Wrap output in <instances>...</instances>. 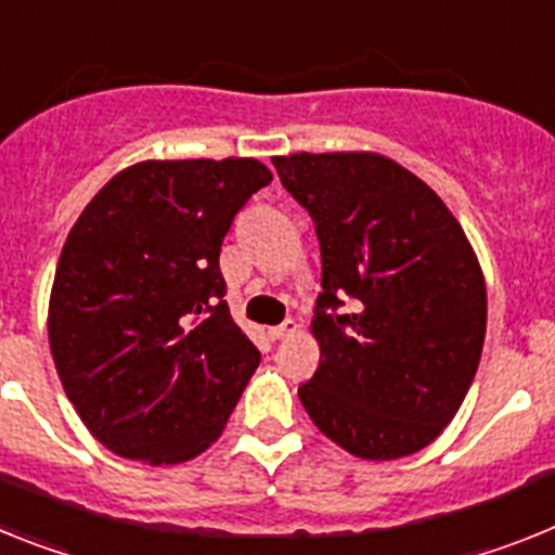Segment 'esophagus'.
I'll use <instances>...</instances> for the list:
<instances>
[{"instance_id": "esophagus-1", "label": "esophagus", "mask_w": 555, "mask_h": 555, "mask_svg": "<svg viewBox=\"0 0 555 555\" xmlns=\"http://www.w3.org/2000/svg\"><path fill=\"white\" fill-rule=\"evenodd\" d=\"M297 331H300L297 320H286L283 325H274V328H269V336H272V339H286V336H295Z\"/></svg>"}]
</instances>
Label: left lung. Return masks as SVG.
<instances>
[{
  "label": "left lung",
  "mask_w": 555,
  "mask_h": 555,
  "mask_svg": "<svg viewBox=\"0 0 555 555\" xmlns=\"http://www.w3.org/2000/svg\"><path fill=\"white\" fill-rule=\"evenodd\" d=\"M314 219L320 364L302 406L336 447L399 461L429 447L466 399L486 339V278L443 198L376 151L272 156ZM345 296L354 309L338 314Z\"/></svg>",
  "instance_id": "obj_1"
}]
</instances>
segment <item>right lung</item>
Returning <instances> with one entry per match:
<instances>
[{"label":"right lung","mask_w":555,"mask_h":555,"mask_svg":"<svg viewBox=\"0 0 555 555\" xmlns=\"http://www.w3.org/2000/svg\"><path fill=\"white\" fill-rule=\"evenodd\" d=\"M269 182L253 156L145 159L108 179L66 235L47 309L52 362L120 457L177 466L224 433L260 353L221 300L219 253Z\"/></svg>","instance_id":"obj_1"}]
</instances>
